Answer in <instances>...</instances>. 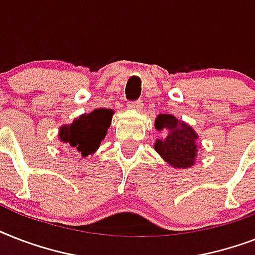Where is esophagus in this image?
<instances>
[{
	"mask_svg": "<svg viewBox=\"0 0 255 255\" xmlns=\"http://www.w3.org/2000/svg\"><path fill=\"white\" fill-rule=\"evenodd\" d=\"M128 107L131 108V110H135V111H141V108H143V102H141V100L131 102V103L128 104Z\"/></svg>",
	"mask_w": 255,
	"mask_h": 255,
	"instance_id": "obj_1",
	"label": "esophagus"
}]
</instances>
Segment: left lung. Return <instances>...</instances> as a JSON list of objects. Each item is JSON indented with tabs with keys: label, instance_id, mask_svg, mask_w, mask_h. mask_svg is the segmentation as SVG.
Returning a JSON list of instances; mask_svg holds the SVG:
<instances>
[{
	"label": "left lung",
	"instance_id": "left-lung-1",
	"mask_svg": "<svg viewBox=\"0 0 255 255\" xmlns=\"http://www.w3.org/2000/svg\"><path fill=\"white\" fill-rule=\"evenodd\" d=\"M155 128L164 135L155 143L156 152L163 160L173 168L193 167L198 151V135L193 128L169 114H160Z\"/></svg>",
	"mask_w": 255,
	"mask_h": 255
}]
</instances>
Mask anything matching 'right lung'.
<instances>
[{
  "label": "right lung",
  "mask_w": 255,
  "mask_h": 255,
  "mask_svg": "<svg viewBox=\"0 0 255 255\" xmlns=\"http://www.w3.org/2000/svg\"><path fill=\"white\" fill-rule=\"evenodd\" d=\"M114 111L110 108H98L90 114L81 115L69 126L59 129V140L69 144L74 152L87 157L99 148L111 126Z\"/></svg>",
  "instance_id": "right-lung-1"
}]
</instances>
